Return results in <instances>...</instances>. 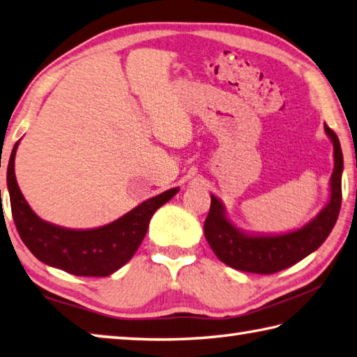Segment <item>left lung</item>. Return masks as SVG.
I'll return each mask as SVG.
<instances>
[{
  "label": "left lung",
  "instance_id": "8db88e82",
  "mask_svg": "<svg viewBox=\"0 0 357 357\" xmlns=\"http://www.w3.org/2000/svg\"><path fill=\"white\" fill-rule=\"evenodd\" d=\"M325 132L334 148L329 199L325 207L301 228L281 234L243 231L228 217L222 201L211 193V209L204 222V236L220 261L241 271L270 275L300 262L326 241L339 217L342 204L343 154L335 132L326 125Z\"/></svg>",
  "mask_w": 357,
  "mask_h": 357
}]
</instances>
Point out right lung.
I'll list each match as a JSON object with an SVG mask.
<instances>
[{
	"instance_id": "1",
	"label": "right lung",
	"mask_w": 357,
	"mask_h": 357,
	"mask_svg": "<svg viewBox=\"0 0 357 357\" xmlns=\"http://www.w3.org/2000/svg\"><path fill=\"white\" fill-rule=\"evenodd\" d=\"M18 144L20 140L12 150L8 165V190L18 234L38 261L71 275L109 276L121 268L144 241L153 213L179 192V187L162 192L98 228H63L45 222L24 199L15 178Z\"/></svg>"
}]
</instances>
